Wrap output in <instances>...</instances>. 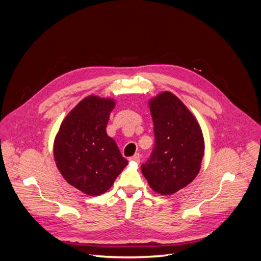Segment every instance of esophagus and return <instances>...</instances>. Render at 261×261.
Instances as JSON below:
<instances>
[{
	"instance_id": "obj_1",
	"label": "esophagus",
	"mask_w": 261,
	"mask_h": 261,
	"mask_svg": "<svg viewBox=\"0 0 261 261\" xmlns=\"http://www.w3.org/2000/svg\"><path fill=\"white\" fill-rule=\"evenodd\" d=\"M129 161H134V162H136V163H139V161H140L139 153H135L133 156H130L129 158Z\"/></svg>"
}]
</instances>
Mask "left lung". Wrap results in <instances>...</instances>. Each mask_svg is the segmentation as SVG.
<instances>
[{
    "instance_id": "8db88e82",
    "label": "left lung",
    "mask_w": 261,
    "mask_h": 261,
    "mask_svg": "<svg viewBox=\"0 0 261 261\" xmlns=\"http://www.w3.org/2000/svg\"><path fill=\"white\" fill-rule=\"evenodd\" d=\"M149 107L154 147L141 172L154 192L172 195L198 174L204 150L202 132L183 102L169 91L150 100Z\"/></svg>"
}]
</instances>
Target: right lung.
<instances>
[{
  "instance_id": "obj_1",
  "label": "right lung",
  "mask_w": 261,
  "mask_h": 261,
  "mask_svg": "<svg viewBox=\"0 0 261 261\" xmlns=\"http://www.w3.org/2000/svg\"><path fill=\"white\" fill-rule=\"evenodd\" d=\"M115 102L90 96L82 100L65 120L54 140V160L67 183L83 193H106L128 164L107 125Z\"/></svg>"
}]
</instances>
